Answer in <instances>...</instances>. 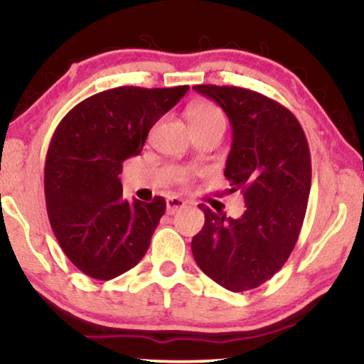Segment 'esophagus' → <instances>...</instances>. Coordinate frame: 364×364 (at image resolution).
<instances>
[{
  "instance_id": "obj_1",
  "label": "esophagus",
  "mask_w": 364,
  "mask_h": 364,
  "mask_svg": "<svg viewBox=\"0 0 364 364\" xmlns=\"http://www.w3.org/2000/svg\"><path fill=\"white\" fill-rule=\"evenodd\" d=\"M187 203L182 200V198H178V197H168L167 198V213H176L177 210H181V208H183L186 207Z\"/></svg>"
}]
</instances>
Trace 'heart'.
I'll return each instance as SVG.
<instances>
[{
	"mask_svg": "<svg viewBox=\"0 0 364 364\" xmlns=\"http://www.w3.org/2000/svg\"><path fill=\"white\" fill-rule=\"evenodd\" d=\"M187 117L188 122H191L192 129H198V127H205L210 126V124H217V122H223L225 124V117L220 109H218L215 104L207 102V101H198L196 104H192L187 111ZM178 182L187 183L191 181V172H181L177 177Z\"/></svg>",
	"mask_w": 364,
	"mask_h": 364,
	"instance_id": "b5f03b06",
	"label": "heart"
}]
</instances>
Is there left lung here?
Wrapping results in <instances>:
<instances>
[{"label":"left lung","mask_w":364,"mask_h":364,"mask_svg":"<svg viewBox=\"0 0 364 364\" xmlns=\"http://www.w3.org/2000/svg\"><path fill=\"white\" fill-rule=\"evenodd\" d=\"M230 119L233 142L225 177L240 192L247 210L240 218L212 212L192 238L200 270L230 291H247L275 275L300 235L311 187V157L305 132L280 102L237 86L200 84Z\"/></svg>","instance_id":"left-lung-1"}]
</instances>
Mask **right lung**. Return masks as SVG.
Returning <instances> with one entry per match:
<instances>
[{"instance_id": "add662e5", "label": "right lung", "mask_w": 364, "mask_h": 364, "mask_svg": "<svg viewBox=\"0 0 364 364\" xmlns=\"http://www.w3.org/2000/svg\"><path fill=\"white\" fill-rule=\"evenodd\" d=\"M187 91L107 89L84 99L58 124L44 164V197L59 245L84 275L112 280L146 255L166 200H124L119 173Z\"/></svg>"}]
</instances>
